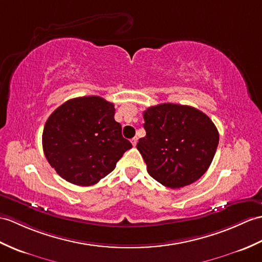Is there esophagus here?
Returning a JSON list of instances; mask_svg holds the SVG:
<instances>
[{"label":"esophagus","instance_id":"1","mask_svg":"<svg viewBox=\"0 0 262 262\" xmlns=\"http://www.w3.org/2000/svg\"><path fill=\"white\" fill-rule=\"evenodd\" d=\"M137 142H138V137H137V136H135L134 138H132V144H133V146H136Z\"/></svg>","mask_w":262,"mask_h":262}]
</instances>
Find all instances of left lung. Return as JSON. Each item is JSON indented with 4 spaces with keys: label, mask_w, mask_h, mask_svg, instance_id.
Instances as JSON below:
<instances>
[{
    "label": "left lung",
    "mask_w": 262,
    "mask_h": 262,
    "mask_svg": "<svg viewBox=\"0 0 262 262\" xmlns=\"http://www.w3.org/2000/svg\"><path fill=\"white\" fill-rule=\"evenodd\" d=\"M146 136L137 143L148 174L180 188L198 181L213 161L219 144L215 125L199 109L161 103L144 112Z\"/></svg>",
    "instance_id": "8db88e82"
}]
</instances>
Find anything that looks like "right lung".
Wrapping results in <instances>:
<instances>
[{
  "mask_svg": "<svg viewBox=\"0 0 262 262\" xmlns=\"http://www.w3.org/2000/svg\"><path fill=\"white\" fill-rule=\"evenodd\" d=\"M114 115V103L98 96L70 99L50 115L42 146L49 164L62 179L90 186L114 171L132 148Z\"/></svg>",
  "mask_w": 262,
  "mask_h": 262,
  "instance_id": "add662e5",
  "label": "right lung"
}]
</instances>
